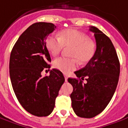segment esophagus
Wrapping results in <instances>:
<instances>
[{
	"label": "esophagus",
	"instance_id": "obj_1",
	"mask_svg": "<svg viewBox=\"0 0 128 128\" xmlns=\"http://www.w3.org/2000/svg\"><path fill=\"white\" fill-rule=\"evenodd\" d=\"M64 78H65V81L66 82L67 81V80H68V76L67 75H66V74H64Z\"/></svg>",
	"mask_w": 128,
	"mask_h": 128
}]
</instances>
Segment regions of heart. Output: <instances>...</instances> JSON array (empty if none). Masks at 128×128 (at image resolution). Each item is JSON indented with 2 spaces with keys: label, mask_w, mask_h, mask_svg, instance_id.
Listing matches in <instances>:
<instances>
[{
  "label": "heart",
  "mask_w": 128,
  "mask_h": 128,
  "mask_svg": "<svg viewBox=\"0 0 128 128\" xmlns=\"http://www.w3.org/2000/svg\"><path fill=\"white\" fill-rule=\"evenodd\" d=\"M46 46L49 52L58 55L64 47H71L69 56L71 57H58L53 62V66L63 73L67 74L74 70L78 64L88 62L95 53V43L88 36L80 31L68 28L61 31L59 37L49 36L46 40Z\"/></svg>",
  "instance_id": "obj_1"
}]
</instances>
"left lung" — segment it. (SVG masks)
Returning <instances> with one entry per match:
<instances>
[{
  "instance_id": "1",
  "label": "left lung",
  "mask_w": 128,
  "mask_h": 128,
  "mask_svg": "<svg viewBox=\"0 0 128 128\" xmlns=\"http://www.w3.org/2000/svg\"><path fill=\"white\" fill-rule=\"evenodd\" d=\"M90 31L96 40L95 53L85 67L74 72L79 79L68 78L74 89L70 95L72 108L78 116L86 118L96 116L106 107L120 75V62L112 40L95 26H90ZM85 77L87 82L83 84Z\"/></svg>"
}]
</instances>
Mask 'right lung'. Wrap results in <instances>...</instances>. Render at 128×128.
<instances>
[{
    "label": "right lung",
    "instance_id": "1",
    "mask_svg": "<svg viewBox=\"0 0 128 128\" xmlns=\"http://www.w3.org/2000/svg\"><path fill=\"white\" fill-rule=\"evenodd\" d=\"M55 28L54 24L47 22L31 25L16 40L10 57V76L16 98L26 112L39 117L52 112L65 80L55 68L50 76H41L43 69L50 68L46 39Z\"/></svg>",
    "mask_w": 128,
    "mask_h": 128
}]
</instances>
